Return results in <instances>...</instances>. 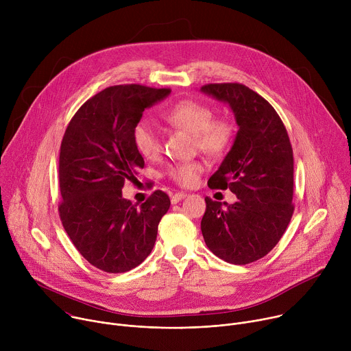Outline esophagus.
<instances>
[{"label":"esophagus","instance_id":"esophagus-1","mask_svg":"<svg viewBox=\"0 0 351 351\" xmlns=\"http://www.w3.org/2000/svg\"><path fill=\"white\" fill-rule=\"evenodd\" d=\"M186 195H187V193H183V191L175 193V194L171 197V202H172V204H176V203H179L180 199H183Z\"/></svg>","mask_w":351,"mask_h":351}]
</instances>
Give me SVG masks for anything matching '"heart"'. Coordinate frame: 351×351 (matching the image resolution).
Returning a JSON list of instances; mask_svg holds the SVG:
<instances>
[{"mask_svg": "<svg viewBox=\"0 0 351 351\" xmlns=\"http://www.w3.org/2000/svg\"><path fill=\"white\" fill-rule=\"evenodd\" d=\"M164 119L172 126L180 128L193 134L197 148L211 157L222 156L230 147L234 136V126L226 118H215L210 107L182 99L164 112ZM133 143L137 152L147 160H156L162 152V138L158 126L152 119H141L133 128ZM203 165L199 162H183L168 169L171 180L183 187L193 186Z\"/></svg>", "mask_w": 351, "mask_h": 351, "instance_id": "heart-1", "label": "heart"}]
</instances>
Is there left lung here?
Here are the masks:
<instances>
[{
  "instance_id": "8db88e82",
  "label": "left lung",
  "mask_w": 351,
  "mask_h": 351,
  "mask_svg": "<svg viewBox=\"0 0 351 351\" xmlns=\"http://www.w3.org/2000/svg\"><path fill=\"white\" fill-rule=\"evenodd\" d=\"M202 91L226 103L239 126L230 152L210 178L211 189H229L234 204L206 197L202 232L221 260L245 265L278 244L293 211V149L274 107L240 83H210Z\"/></svg>"
}]
</instances>
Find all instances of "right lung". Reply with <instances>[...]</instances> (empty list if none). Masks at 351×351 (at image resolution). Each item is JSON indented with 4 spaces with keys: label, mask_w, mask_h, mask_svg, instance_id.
I'll return each instance as SVG.
<instances>
[{
    "label": "right lung",
    "mask_w": 351,
    "mask_h": 351,
    "mask_svg": "<svg viewBox=\"0 0 351 351\" xmlns=\"http://www.w3.org/2000/svg\"><path fill=\"white\" fill-rule=\"evenodd\" d=\"M169 88L119 84L97 93L71 119L60 152L58 206L64 229L95 268L121 274L140 265L156 244L171 199L156 190L137 207L122 197L144 160L133 143L143 111Z\"/></svg>",
    "instance_id": "obj_1"
}]
</instances>
